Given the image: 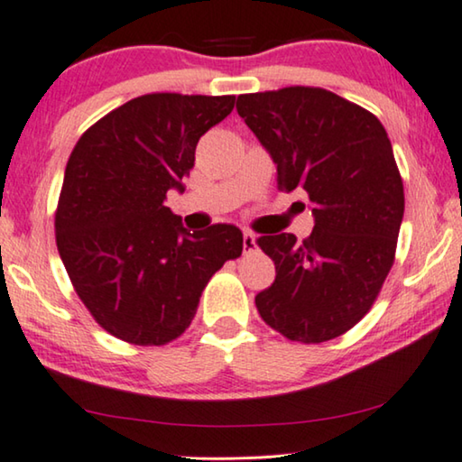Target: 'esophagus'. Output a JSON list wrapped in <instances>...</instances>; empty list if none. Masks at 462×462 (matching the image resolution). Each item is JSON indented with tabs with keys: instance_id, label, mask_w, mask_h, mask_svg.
<instances>
[{
	"instance_id": "esophagus-1",
	"label": "esophagus",
	"mask_w": 462,
	"mask_h": 462,
	"mask_svg": "<svg viewBox=\"0 0 462 462\" xmlns=\"http://www.w3.org/2000/svg\"><path fill=\"white\" fill-rule=\"evenodd\" d=\"M243 246H245V253H251V251L257 249V236H254L253 232L245 230V234H243Z\"/></svg>"
}]
</instances>
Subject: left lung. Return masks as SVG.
I'll use <instances>...</instances> for the list:
<instances>
[{
    "instance_id": "left-lung-1",
    "label": "left lung",
    "mask_w": 462,
    "mask_h": 462,
    "mask_svg": "<svg viewBox=\"0 0 462 462\" xmlns=\"http://www.w3.org/2000/svg\"><path fill=\"white\" fill-rule=\"evenodd\" d=\"M238 116L270 153L278 187L307 190L315 228L257 243L275 280L254 297L267 326L297 342H326L355 326L394 263L404 190L382 122L313 87L240 95Z\"/></svg>"
}]
</instances>
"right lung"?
<instances>
[{"mask_svg": "<svg viewBox=\"0 0 462 462\" xmlns=\"http://www.w3.org/2000/svg\"><path fill=\"white\" fill-rule=\"evenodd\" d=\"M234 95L153 93L130 99L80 136L66 165L55 243L95 321L116 338L160 346L197 313L203 288L243 253V232H190L165 208Z\"/></svg>", "mask_w": 462, "mask_h": 462, "instance_id": "obj_1", "label": "right lung"}]
</instances>
